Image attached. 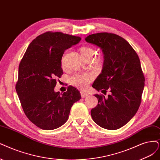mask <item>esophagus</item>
Listing matches in <instances>:
<instances>
[{"instance_id": "esophagus-1", "label": "esophagus", "mask_w": 160, "mask_h": 160, "mask_svg": "<svg viewBox=\"0 0 160 160\" xmlns=\"http://www.w3.org/2000/svg\"><path fill=\"white\" fill-rule=\"evenodd\" d=\"M80 94H81V97L82 98H86V96H88V94L84 92H80Z\"/></svg>"}]
</instances>
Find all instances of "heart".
<instances>
[{
    "mask_svg": "<svg viewBox=\"0 0 160 160\" xmlns=\"http://www.w3.org/2000/svg\"><path fill=\"white\" fill-rule=\"evenodd\" d=\"M81 56L84 60H90L95 54V50L90 46H83L80 49ZM100 58L98 60L99 61ZM93 79L92 76L89 73H75L69 77L70 84L79 89H86Z\"/></svg>",
    "mask_w": 160,
    "mask_h": 160,
    "instance_id": "heart-1",
    "label": "heart"
}]
</instances>
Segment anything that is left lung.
<instances>
[{"label":"left lung","mask_w":160,"mask_h":160,"mask_svg":"<svg viewBox=\"0 0 160 160\" xmlns=\"http://www.w3.org/2000/svg\"><path fill=\"white\" fill-rule=\"evenodd\" d=\"M88 43L99 47L104 55L103 67L92 87L105 95L95 96L98 104L91 110L93 121L102 128L116 130L137 113L144 88V76L140 58L127 41L115 33L88 35Z\"/></svg>","instance_id":"1"}]
</instances>
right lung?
I'll use <instances>...</instances> for the list:
<instances>
[{
  "label": "right lung",
  "instance_id": "obj_1",
  "mask_svg": "<svg viewBox=\"0 0 160 160\" xmlns=\"http://www.w3.org/2000/svg\"><path fill=\"white\" fill-rule=\"evenodd\" d=\"M81 38L62 32H47L34 39L20 62L16 90L25 115L43 130L61 127L68 119L72 105L81 98L76 88L55 92L57 78L63 74L64 51Z\"/></svg>",
  "mask_w": 160,
  "mask_h": 160
}]
</instances>
